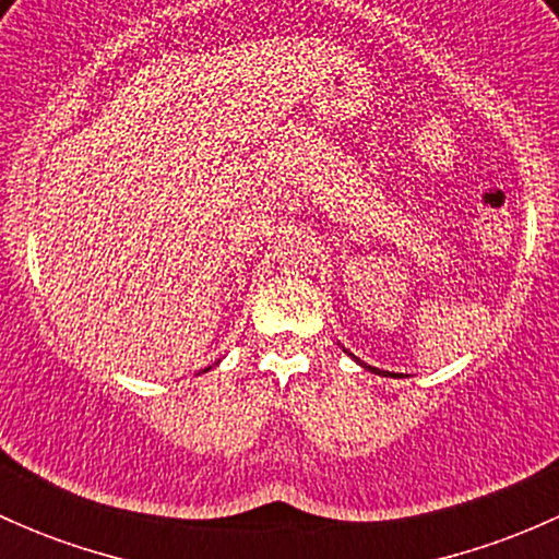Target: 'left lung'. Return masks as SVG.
Listing matches in <instances>:
<instances>
[{
	"mask_svg": "<svg viewBox=\"0 0 559 559\" xmlns=\"http://www.w3.org/2000/svg\"><path fill=\"white\" fill-rule=\"evenodd\" d=\"M352 357H354V354H352ZM354 359H357V357H354ZM357 362H359V359H357ZM359 365H362V368H365V370H370V373H379V376H392V379H394V373H389V370H379V368H370V365H365V362H359Z\"/></svg>",
	"mask_w": 559,
	"mask_h": 559,
	"instance_id": "1",
	"label": "left lung"
}]
</instances>
